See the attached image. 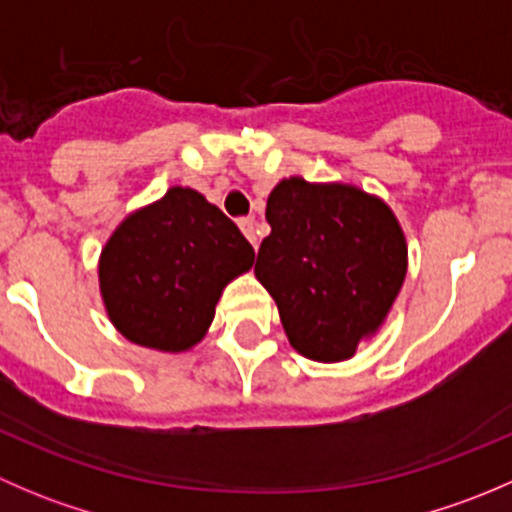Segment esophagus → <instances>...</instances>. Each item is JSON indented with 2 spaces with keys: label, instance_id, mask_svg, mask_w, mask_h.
Listing matches in <instances>:
<instances>
[{
  "label": "esophagus",
  "instance_id": "34e87169",
  "mask_svg": "<svg viewBox=\"0 0 512 512\" xmlns=\"http://www.w3.org/2000/svg\"><path fill=\"white\" fill-rule=\"evenodd\" d=\"M237 225H240L242 235H245V237H247V240H250V245H252V247H257V232H255V220H252V218H242V220H240V223H237Z\"/></svg>",
  "mask_w": 512,
  "mask_h": 512
}]
</instances>
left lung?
<instances>
[{
    "label": "left lung",
    "instance_id": "8db88e82",
    "mask_svg": "<svg viewBox=\"0 0 512 512\" xmlns=\"http://www.w3.org/2000/svg\"><path fill=\"white\" fill-rule=\"evenodd\" d=\"M265 218L272 232L255 277L275 299L289 344L322 364L352 359L404 287L409 247L399 218L359 185L299 175L272 188Z\"/></svg>",
    "mask_w": 512,
    "mask_h": 512
}]
</instances>
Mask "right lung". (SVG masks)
Wrapping results in <instances>:
<instances>
[{"label": "right lung", "instance_id": "add662e5", "mask_svg": "<svg viewBox=\"0 0 512 512\" xmlns=\"http://www.w3.org/2000/svg\"><path fill=\"white\" fill-rule=\"evenodd\" d=\"M252 265L255 250L223 210L173 185L111 232L98 257V289L121 337L183 354L203 342L223 289Z\"/></svg>", "mask_w": 512, "mask_h": 512}]
</instances>
